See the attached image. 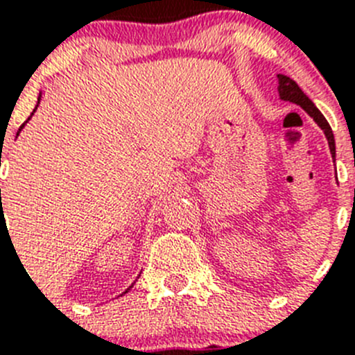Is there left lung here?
<instances>
[{
    "instance_id": "8db88e82",
    "label": "left lung",
    "mask_w": 355,
    "mask_h": 355,
    "mask_svg": "<svg viewBox=\"0 0 355 355\" xmlns=\"http://www.w3.org/2000/svg\"><path fill=\"white\" fill-rule=\"evenodd\" d=\"M277 80H279V85H277L279 99L299 105L300 108H302L304 112L309 115V117H313V121H315L316 124L322 128V131L325 133V139H327V142H329V149H331L332 158H336V144H334V135H332L331 126H329V122L325 121V117L322 115V112L316 108L315 103H313L311 99H309V97L302 92V89H300L299 85L295 83L291 78L284 76V74H277Z\"/></svg>"
}]
</instances>
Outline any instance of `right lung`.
Returning a JSON list of instances; mask_svg holds the SVG:
<instances>
[{"label": "right lung", "mask_w": 355, "mask_h": 355, "mask_svg": "<svg viewBox=\"0 0 355 355\" xmlns=\"http://www.w3.org/2000/svg\"><path fill=\"white\" fill-rule=\"evenodd\" d=\"M40 97H42V92H40V94H39V99H37V106H39V103H40ZM37 106H35V110H33V112H31V115H33V114H35V112H37ZM31 115H30V117H28V119H26V122H28V121H30V119H31ZM26 122H24V124H26ZM24 124H23V126H21V128H19L17 135H19V133H21V130H23V128H24ZM0 192H1V190H0ZM130 288H133V284H131V286H130ZM130 288H128V290H130ZM128 290H126V291H124V293H128Z\"/></svg>", "instance_id": "1"}]
</instances>
